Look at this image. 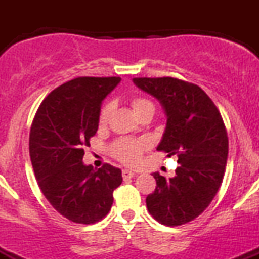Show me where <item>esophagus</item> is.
<instances>
[{
	"label": "esophagus",
	"mask_w": 259,
	"mask_h": 259,
	"mask_svg": "<svg viewBox=\"0 0 259 259\" xmlns=\"http://www.w3.org/2000/svg\"><path fill=\"white\" fill-rule=\"evenodd\" d=\"M121 174H123V178L124 179H132V178L135 177V173L132 170H129V169H123V171H121Z\"/></svg>",
	"instance_id": "obj_1"
}]
</instances>
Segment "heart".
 <instances>
[{
    "instance_id": "obj_1",
    "label": "heart",
    "mask_w": 259,
    "mask_h": 259,
    "mask_svg": "<svg viewBox=\"0 0 259 259\" xmlns=\"http://www.w3.org/2000/svg\"><path fill=\"white\" fill-rule=\"evenodd\" d=\"M145 103H148V101L144 99H135L133 100V108L134 111L144 106ZM111 106L107 105L102 108L100 115L101 121H106L108 118ZM145 148V144L141 141H135V140H119L112 146V153L114 157L121 160L125 164H135L139 162L140 156H141L142 150Z\"/></svg>"
}]
</instances>
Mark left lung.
Instances as JSON below:
<instances>
[{
  "label": "left lung",
  "instance_id": "8db88e82",
  "mask_svg": "<svg viewBox=\"0 0 259 259\" xmlns=\"http://www.w3.org/2000/svg\"><path fill=\"white\" fill-rule=\"evenodd\" d=\"M141 91L159 101L167 115L164 133L157 146L177 156L173 178L158 171L147 209L168 227L194 221L209 206L223 181L228 159V135L213 101L197 85L174 78L133 79Z\"/></svg>",
  "mask_w": 259,
  "mask_h": 259
}]
</instances>
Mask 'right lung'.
<instances>
[{"instance_id": "obj_1", "label": "right lung", "mask_w": 259, "mask_h": 259, "mask_svg": "<svg viewBox=\"0 0 259 259\" xmlns=\"http://www.w3.org/2000/svg\"><path fill=\"white\" fill-rule=\"evenodd\" d=\"M120 80H70L42 101L32 121L29 152L38 186L52 207L74 223L92 224L108 214L113 191L123 181L119 168L82 163V147L99 129L102 101Z\"/></svg>"}]
</instances>
